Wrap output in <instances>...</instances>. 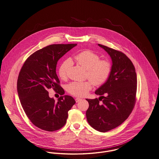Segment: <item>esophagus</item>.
Listing matches in <instances>:
<instances>
[{
	"label": "esophagus",
	"instance_id": "1",
	"mask_svg": "<svg viewBox=\"0 0 159 159\" xmlns=\"http://www.w3.org/2000/svg\"><path fill=\"white\" fill-rule=\"evenodd\" d=\"M81 100V98H75V101L76 102H79V101H80Z\"/></svg>",
	"mask_w": 159,
	"mask_h": 159
}]
</instances>
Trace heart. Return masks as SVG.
Returning a JSON list of instances; mask_svg holds the SVG:
<instances>
[{"instance_id":"b5f03b06","label":"heart","mask_w":159,"mask_h":159,"mask_svg":"<svg viewBox=\"0 0 159 159\" xmlns=\"http://www.w3.org/2000/svg\"><path fill=\"white\" fill-rule=\"evenodd\" d=\"M72 61L87 69L86 78L83 82L74 81L70 83L67 90L69 93L75 97H84L92 89L103 85L109 79L112 71V64L108 60L100 59L98 55L90 50L83 51L73 58ZM71 61L67 59L63 62L58 70V75L62 80H66Z\"/></svg>"}]
</instances>
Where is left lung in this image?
I'll return each mask as SVG.
<instances>
[{
    "mask_svg": "<svg viewBox=\"0 0 159 159\" xmlns=\"http://www.w3.org/2000/svg\"><path fill=\"white\" fill-rule=\"evenodd\" d=\"M98 45L112 58V71L108 80L95 91L100 98L86 99L89 104L86 117L93 129L105 132L120 126L132 112L136 101L137 79L134 66L125 53Z\"/></svg>",
    "mask_w": 159,
    "mask_h": 159,
    "instance_id": "left-lung-1",
    "label": "left lung"
}]
</instances>
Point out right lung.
<instances>
[{
  "mask_svg": "<svg viewBox=\"0 0 159 159\" xmlns=\"http://www.w3.org/2000/svg\"><path fill=\"white\" fill-rule=\"evenodd\" d=\"M76 43L52 44L37 50L25 61L19 74L17 89L21 105L31 122L49 132L62 128L68 111L75 104L71 96H61L56 102L49 97L52 88L62 95L64 89L56 73L58 60Z\"/></svg>",
  "mask_w": 159,
  "mask_h": 159,
  "instance_id": "1",
  "label": "right lung"
}]
</instances>
